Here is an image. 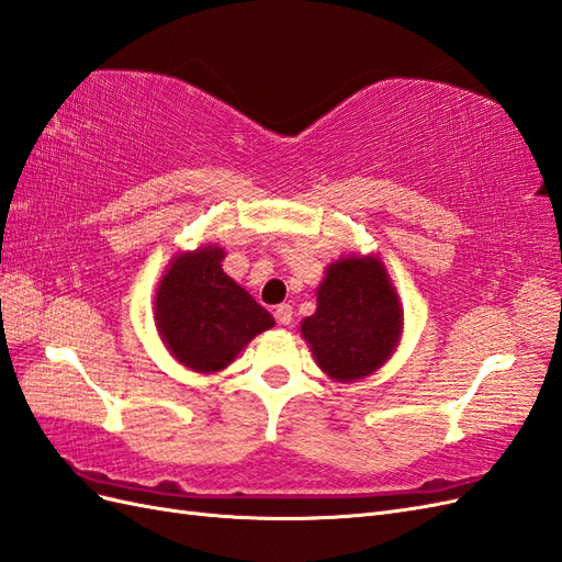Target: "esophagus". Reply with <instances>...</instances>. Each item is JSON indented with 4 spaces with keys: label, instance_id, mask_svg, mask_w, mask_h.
Here are the masks:
<instances>
[{
    "label": "esophagus",
    "instance_id": "1",
    "mask_svg": "<svg viewBox=\"0 0 562 562\" xmlns=\"http://www.w3.org/2000/svg\"><path fill=\"white\" fill-rule=\"evenodd\" d=\"M276 317L280 325H290L292 317H294V308L290 306V303H280V306L276 308Z\"/></svg>",
    "mask_w": 562,
    "mask_h": 562
}]
</instances>
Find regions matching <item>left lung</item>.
<instances>
[{
    "instance_id": "1",
    "label": "left lung",
    "mask_w": 562,
    "mask_h": 562,
    "mask_svg": "<svg viewBox=\"0 0 562 562\" xmlns=\"http://www.w3.org/2000/svg\"><path fill=\"white\" fill-rule=\"evenodd\" d=\"M315 294L317 308L299 329L319 370L339 383L381 370L403 336V303L379 256H339Z\"/></svg>"
}]
</instances>
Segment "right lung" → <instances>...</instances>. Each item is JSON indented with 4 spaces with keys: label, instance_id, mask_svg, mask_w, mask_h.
Wrapping results in <instances>:
<instances>
[{
    "label": "right lung",
    "instance_id": "1",
    "mask_svg": "<svg viewBox=\"0 0 562 562\" xmlns=\"http://www.w3.org/2000/svg\"><path fill=\"white\" fill-rule=\"evenodd\" d=\"M226 251L204 245L176 251L155 292V325L176 362L200 374L226 370L256 334L276 325L221 268Z\"/></svg>",
    "mask_w": 562,
    "mask_h": 562
}]
</instances>
